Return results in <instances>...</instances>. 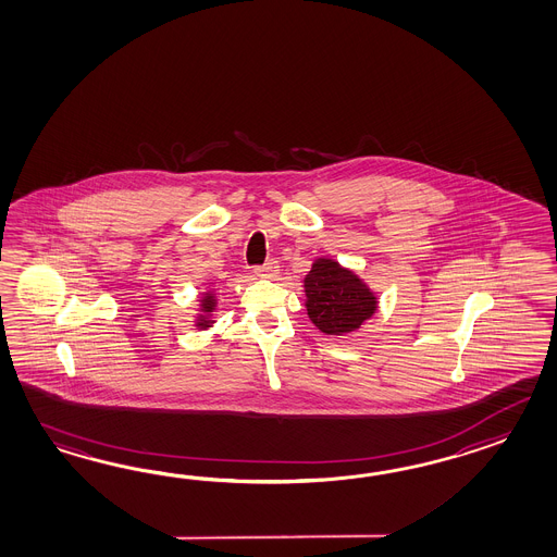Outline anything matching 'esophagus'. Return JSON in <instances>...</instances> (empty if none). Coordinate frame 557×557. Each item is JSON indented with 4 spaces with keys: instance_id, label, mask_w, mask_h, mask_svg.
Masks as SVG:
<instances>
[{
    "instance_id": "1",
    "label": "esophagus",
    "mask_w": 557,
    "mask_h": 557,
    "mask_svg": "<svg viewBox=\"0 0 557 557\" xmlns=\"http://www.w3.org/2000/svg\"><path fill=\"white\" fill-rule=\"evenodd\" d=\"M255 274H257L259 278H274V276L278 274V262L274 259L267 260L262 267L255 269Z\"/></svg>"
}]
</instances>
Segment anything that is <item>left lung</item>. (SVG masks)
I'll return each instance as SVG.
<instances>
[{"instance_id":"8db88e82","label":"left lung","mask_w":557,"mask_h":557,"mask_svg":"<svg viewBox=\"0 0 557 557\" xmlns=\"http://www.w3.org/2000/svg\"><path fill=\"white\" fill-rule=\"evenodd\" d=\"M307 314L324 335L357 331L376 311L375 293L336 260L317 259L305 276Z\"/></svg>"}]
</instances>
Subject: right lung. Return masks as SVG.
Instances as JSON below:
<instances>
[{"instance_id":"add662e5","label":"right lung","mask_w":557,"mask_h":557,"mask_svg":"<svg viewBox=\"0 0 557 557\" xmlns=\"http://www.w3.org/2000/svg\"><path fill=\"white\" fill-rule=\"evenodd\" d=\"M216 309V297H214V293H205L202 298H200V314L196 317V326L198 329H208L210 324L214 323L212 321V312Z\"/></svg>"}]
</instances>
